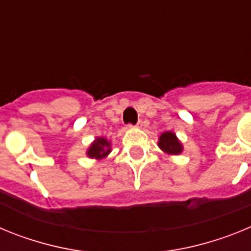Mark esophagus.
Segmentation results:
<instances>
[{"label": "esophagus", "instance_id": "1", "mask_svg": "<svg viewBox=\"0 0 251 251\" xmlns=\"http://www.w3.org/2000/svg\"><path fill=\"white\" fill-rule=\"evenodd\" d=\"M142 124H143V122H142V121H138V123L136 124V127H142Z\"/></svg>", "mask_w": 251, "mask_h": 251}]
</instances>
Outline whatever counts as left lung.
Segmentation results:
<instances>
[{"label":"left lung","instance_id":"1","mask_svg":"<svg viewBox=\"0 0 251 251\" xmlns=\"http://www.w3.org/2000/svg\"><path fill=\"white\" fill-rule=\"evenodd\" d=\"M158 146L163 152L168 153V154H179L182 152V146L176 138L175 133L172 132L162 133V136L159 137Z\"/></svg>","mask_w":251,"mask_h":251}]
</instances>
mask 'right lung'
Instances as JSON below:
<instances>
[{"instance_id":"add662e5","label":"right lung","mask_w":251,"mask_h":251,"mask_svg":"<svg viewBox=\"0 0 251 251\" xmlns=\"http://www.w3.org/2000/svg\"><path fill=\"white\" fill-rule=\"evenodd\" d=\"M110 152V143L105 138H97V141L88 150V156L92 158H103Z\"/></svg>"}]
</instances>
